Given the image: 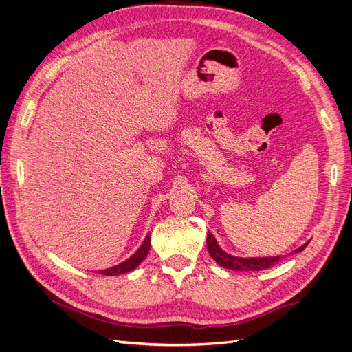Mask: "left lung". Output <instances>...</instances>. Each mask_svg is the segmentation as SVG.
Segmentation results:
<instances>
[{"mask_svg":"<svg viewBox=\"0 0 352 352\" xmlns=\"http://www.w3.org/2000/svg\"><path fill=\"white\" fill-rule=\"evenodd\" d=\"M308 245V242L302 247L298 248L296 251L300 252L302 251ZM207 248L208 252L211 255V258L214 260L219 265L225 269H230V270H242V272H258V270H264L269 269L272 265H274L276 263L279 261V257H269V258H241V257H233V255L228 254L223 251L219 243L216 241V238L212 236V233L208 232L207 235Z\"/></svg>","mask_w":352,"mask_h":352,"instance_id":"8db88e82","label":"left lung"}]
</instances>
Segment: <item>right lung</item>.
<instances>
[{"mask_svg": "<svg viewBox=\"0 0 352 352\" xmlns=\"http://www.w3.org/2000/svg\"><path fill=\"white\" fill-rule=\"evenodd\" d=\"M151 247V238L148 235L144 241V243L141 245V248L138 250L131 258H127L126 261L120 263L119 265H114V267L105 269V270H100V274H105V276H117V274H123L127 272H132L133 269H136L140 265L145 257L148 255V251H150Z\"/></svg>", "mask_w": 352, "mask_h": 352, "instance_id": "add662e5", "label": "right lung"}]
</instances>
